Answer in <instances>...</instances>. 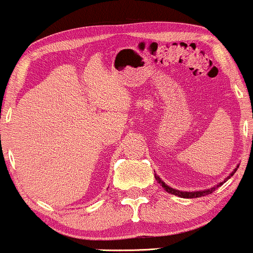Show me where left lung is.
<instances>
[{
	"instance_id": "obj_1",
	"label": "left lung",
	"mask_w": 253,
	"mask_h": 253,
	"mask_svg": "<svg viewBox=\"0 0 253 253\" xmlns=\"http://www.w3.org/2000/svg\"><path fill=\"white\" fill-rule=\"evenodd\" d=\"M238 167H239V166H237V168L234 169V170L232 171V173H231L230 175H228V176H227L226 179H225L224 181H222V182L218 183V185H216L215 187H212V188L205 189V191H197V192H182V191H177V189H174V188H171V187H169V186L166 185V183L163 182V181H162L161 179H160L159 175H156V174H155V179L157 180V182H159L160 185H161V186L163 187V188H165V191H166V192H168V193H170V194L177 195V197H180V198H186V199L200 198V197H205V195H207V194H211V193L215 191V188H218V187H220V186L222 185V183L226 182V181H227L228 179H230L231 176H233V174L236 173L237 169H238Z\"/></svg>"
}]
</instances>
